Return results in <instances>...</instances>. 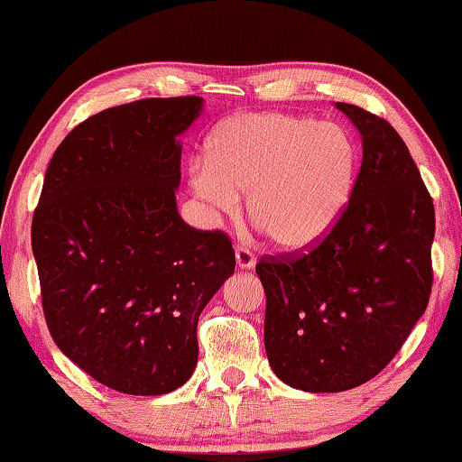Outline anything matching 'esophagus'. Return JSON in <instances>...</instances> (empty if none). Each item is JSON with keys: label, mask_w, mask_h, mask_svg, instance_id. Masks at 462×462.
<instances>
[{"label": "esophagus", "mask_w": 462, "mask_h": 462, "mask_svg": "<svg viewBox=\"0 0 462 462\" xmlns=\"http://www.w3.org/2000/svg\"><path fill=\"white\" fill-rule=\"evenodd\" d=\"M256 256L246 246H236V264L240 269H253Z\"/></svg>", "instance_id": "esophagus-1"}]
</instances>
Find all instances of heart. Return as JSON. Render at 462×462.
I'll list each match as a JSON object with an SVG mask.
<instances>
[{"instance_id": "heart-1", "label": "heart", "mask_w": 462, "mask_h": 462, "mask_svg": "<svg viewBox=\"0 0 462 462\" xmlns=\"http://www.w3.org/2000/svg\"><path fill=\"white\" fill-rule=\"evenodd\" d=\"M358 148L346 128L310 116L263 112L222 122L193 193L222 214L248 193V216L281 248H306L330 232L353 198Z\"/></svg>"}]
</instances>
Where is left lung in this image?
Segmentation results:
<instances>
[{"mask_svg":"<svg viewBox=\"0 0 462 462\" xmlns=\"http://www.w3.org/2000/svg\"><path fill=\"white\" fill-rule=\"evenodd\" d=\"M363 138L353 198L306 253L263 256L264 350L277 377L336 393L379 374L403 346L432 291L434 203L387 120L336 101Z\"/></svg>","mask_w":462,"mask_h":462,"instance_id":"left-lung-1","label":"left lung"}]
</instances>
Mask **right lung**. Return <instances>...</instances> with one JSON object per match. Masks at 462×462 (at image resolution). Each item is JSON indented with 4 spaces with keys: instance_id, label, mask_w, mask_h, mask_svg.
I'll list each match as a JSON object with an SVG mask.
<instances>
[{
    "instance_id": "obj_1",
    "label": "right lung",
    "mask_w": 462,
    "mask_h": 462,
    "mask_svg": "<svg viewBox=\"0 0 462 462\" xmlns=\"http://www.w3.org/2000/svg\"><path fill=\"white\" fill-rule=\"evenodd\" d=\"M201 106L151 97L91 116L54 151L34 209L52 340L120 393L162 395L191 377L199 314L236 267L228 234L177 212V136Z\"/></svg>"
}]
</instances>
